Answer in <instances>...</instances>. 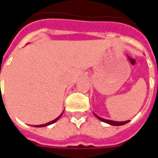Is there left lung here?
<instances>
[{
    "mask_svg": "<svg viewBox=\"0 0 158 158\" xmlns=\"http://www.w3.org/2000/svg\"><path fill=\"white\" fill-rule=\"evenodd\" d=\"M95 114V113H94ZM96 117L97 118L101 120V121H102L104 123H108V124H111V125H114V126H121V125H123V124H125L129 122V120L128 121H123V122H118V121H113V120H109V119H105V118H101V117L97 116L96 114H95Z\"/></svg>",
    "mask_w": 158,
    "mask_h": 158,
    "instance_id": "left-lung-1",
    "label": "left lung"
}]
</instances>
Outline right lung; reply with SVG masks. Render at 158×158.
<instances>
[{
    "instance_id": "obj_1",
    "label": "right lung",
    "mask_w": 158,
    "mask_h": 158,
    "mask_svg": "<svg viewBox=\"0 0 158 158\" xmlns=\"http://www.w3.org/2000/svg\"><path fill=\"white\" fill-rule=\"evenodd\" d=\"M62 113L60 115V116H58L57 118L56 119H54V120H52V121H51V122H49V123H44V124H40V125H35L34 127H38V128H40V127H45V126H48L50 125V124H52V123H56L57 120H58L61 117H62Z\"/></svg>"
}]
</instances>
